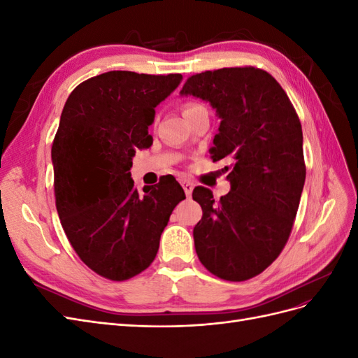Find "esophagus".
I'll return each mask as SVG.
<instances>
[{"instance_id":"1","label":"esophagus","mask_w":358,"mask_h":358,"mask_svg":"<svg viewBox=\"0 0 358 358\" xmlns=\"http://www.w3.org/2000/svg\"><path fill=\"white\" fill-rule=\"evenodd\" d=\"M182 187H183V191H185L187 197H189L192 194V189H194V183L191 180H182Z\"/></svg>"}]
</instances>
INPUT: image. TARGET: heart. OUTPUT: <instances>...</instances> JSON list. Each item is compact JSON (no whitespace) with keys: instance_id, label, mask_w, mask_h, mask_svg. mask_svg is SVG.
<instances>
[{"instance_id":"b5f03b06","label":"heart","mask_w":358,"mask_h":358,"mask_svg":"<svg viewBox=\"0 0 358 358\" xmlns=\"http://www.w3.org/2000/svg\"><path fill=\"white\" fill-rule=\"evenodd\" d=\"M194 107H200V104H188V106L185 107V112H187V110H191V109H194Z\"/></svg>"}]
</instances>
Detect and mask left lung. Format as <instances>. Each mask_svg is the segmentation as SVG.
Returning a JSON list of instances; mask_svg holds the SVG:
<instances>
[{
	"mask_svg": "<svg viewBox=\"0 0 358 358\" xmlns=\"http://www.w3.org/2000/svg\"><path fill=\"white\" fill-rule=\"evenodd\" d=\"M180 95L215 109L221 124L210 154L230 162V192L220 201L204 187L192 191L203 209L192 231L199 259L225 280L254 278L282 251L299 209L306 178L299 116L280 85L254 67L191 76Z\"/></svg>",
	"mask_w": 358,
	"mask_h": 358,
	"instance_id": "left-lung-1",
	"label": "left lung"
}]
</instances>
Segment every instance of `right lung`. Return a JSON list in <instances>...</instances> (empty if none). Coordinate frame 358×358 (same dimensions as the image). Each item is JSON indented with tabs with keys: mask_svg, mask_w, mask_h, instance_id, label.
I'll use <instances>...</instances> for the list:
<instances>
[{
	"mask_svg": "<svg viewBox=\"0 0 358 358\" xmlns=\"http://www.w3.org/2000/svg\"><path fill=\"white\" fill-rule=\"evenodd\" d=\"M182 79L107 71L80 83L62 109L52 145L57 210L82 262L107 279L125 280L149 267L185 199L176 179L140 194L129 173L136 150L152 145L155 107Z\"/></svg>",
	"mask_w": 358,
	"mask_h": 358,
	"instance_id": "right-lung-1",
	"label": "right lung"
}]
</instances>
